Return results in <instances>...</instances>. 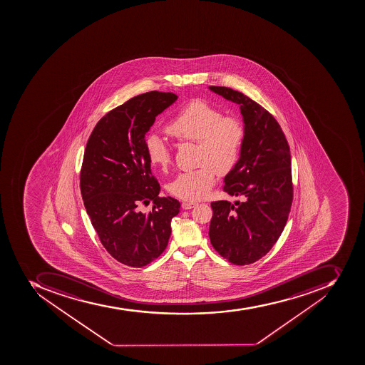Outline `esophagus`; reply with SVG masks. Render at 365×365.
Segmentation results:
<instances>
[{
	"label": "esophagus",
	"mask_w": 365,
	"mask_h": 365,
	"mask_svg": "<svg viewBox=\"0 0 365 365\" xmlns=\"http://www.w3.org/2000/svg\"><path fill=\"white\" fill-rule=\"evenodd\" d=\"M195 202L184 201L182 203H181V207H182V209L185 210L192 209V207H195Z\"/></svg>",
	"instance_id": "1"
}]
</instances>
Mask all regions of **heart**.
Returning <instances> with one entry per match:
<instances>
[{"mask_svg": "<svg viewBox=\"0 0 365 365\" xmlns=\"http://www.w3.org/2000/svg\"><path fill=\"white\" fill-rule=\"evenodd\" d=\"M165 133L179 143H197V163L192 171L179 173L168 190L179 198L200 200L215 181V175L230 173L241 155L245 127L234 116H222L218 108L204 101H190L170 120ZM147 156L153 167L165 170L171 152L160 137H147Z\"/></svg>", "mask_w": 365, "mask_h": 365, "instance_id": "obj_1", "label": "heart"}]
</instances>
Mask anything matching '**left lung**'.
Wrapping results in <instances>:
<instances>
[{
	"mask_svg": "<svg viewBox=\"0 0 365 365\" xmlns=\"http://www.w3.org/2000/svg\"><path fill=\"white\" fill-rule=\"evenodd\" d=\"M210 90L240 105L245 131L240 160L222 187L243 202L211 203L210 242L228 262L245 266L266 256L287 225L293 200L290 147L267 109L230 88Z\"/></svg>",
	"mask_w": 365,
	"mask_h": 365,
	"instance_id": "obj_1",
	"label": "left lung"
}]
</instances>
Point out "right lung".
<instances>
[{
    "label": "right lung",
    "mask_w": 365,
    "mask_h": 365,
    "mask_svg": "<svg viewBox=\"0 0 365 365\" xmlns=\"http://www.w3.org/2000/svg\"><path fill=\"white\" fill-rule=\"evenodd\" d=\"M177 98L160 91L135 96L101 118L86 143L80 173L86 213L107 252L130 267L161 256L180 209L175 198L158 196L145 146L156 116ZM150 200L153 211L141 213L138 205Z\"/></svg>",
    "instance_id": "1"
}]
</instances>
